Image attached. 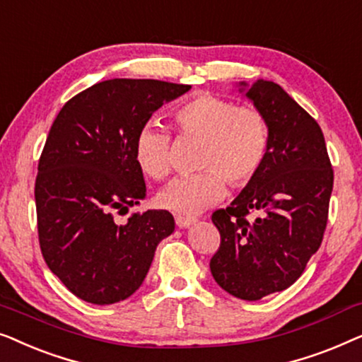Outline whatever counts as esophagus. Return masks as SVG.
<instances>
[{"mask_svg":"<svg viewBox=\"0 0 362 362\" xmlns=\"http://www.w3.org/2000/svg\"><path fill=\"white\" fill-rule=\"evenodd\" d=\"M196 219L194 217H185V216H176V226L180 227V229H186V227H189L191 224H194Z\"/></svg>","mask_w":362,"mask_h":362,"instance_id":"1","label":"esophagus"}]
</instances>
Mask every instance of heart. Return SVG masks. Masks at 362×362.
Here are the masks:
<instances>
[{
	"label": "heart",
	"mask_w": 362,
	"mask_h": 362,
	"mask_svg": "<svg viewBox=\"0 0 362 362\" xmlns=\"http://www.w3.org/2000/svg\"><path fill=\"white\" fill-rule=\"evenodd\" d=\"M181 136L201 138V173L177 177L158 194L168 211L192 216L226 196L227 182L235 189L249 186L265 165L270 146L269 123L259 108L235 105L211 92L196 93L173 112ZM135 158L153 180L171 173V136L160 127L143 125L135 138Z\"/></svg>",
	"instance_id": "heart-1"
}]
</instances>
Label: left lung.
I'll use <instances>...</instances> for the list:
<instances>
[{
  "instance_id": "left-lung-1",
  "label": "left lung",
  "mask_w": 362,
  "mask_h": 362,
  "mask_svg": "<svg viewBox=\"0 0 362 362\" xmlns=\"http://www.w3.org/2000/svg\"><path fill=\"white\" fill-rule=\"evenodd\" d=\"M239 86L267 118L270 146L259 176L212 214L221 245L209 267L227 293L255 301L293 285L320 249L334 176L323 132L305 108L275 82Z\"/></svg>"
}]
</instances>
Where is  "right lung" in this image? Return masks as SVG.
Returning <instances> with one entry per match:
<instances>
[{
  "label": "right lung",
  "mask_w": 362,
  "mask_h": 362,
  "mask_svg": "<svg viewBox=\"0 0 362 362\" xmlns=\"http://www.w3.org/2000/svg\"><path fill=\"white\" fill-rule=\"evenodd\" d=\"M191 86L153 78H112L77 93L61 108L39 158V245L54 275L78 298L112 305L140 288L165 237L168 211L133 214L146 196L135 138L163 103Z\"/></svg>",
  "instance_id": "1"
}]
</instances>
